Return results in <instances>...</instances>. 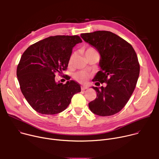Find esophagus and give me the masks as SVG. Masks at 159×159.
Returning <instances> with one entry per match:
<instances>
[{
    "instance_id": "obj_1",
    "label": "esophagus",
    "mask_w": 159,
    "mask_h": 159,
    "mask_svg": "<svg viewBox=\"0 0 159 159\" xmlns=\"http://www.w3.org/2000/svg\"><path fill=\"white\" fill-rule=\"evenodd\" d=\"M88 89L87 86H82L81 87V90H85V89Z\"/></svg>"
}]
</instances>
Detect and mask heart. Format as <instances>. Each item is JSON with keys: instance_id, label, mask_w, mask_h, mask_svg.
<instances>
[{"instance_id": "obj_1", "label": "heart", "mask_w": 159, "mask_h": 159, "mask_svg": "<svg viewBox=\"0 0 159 159\" xmlns=\"http://www.w3.org/2000/svg\"><path fill=\"white\" fill-rule=\"evenodd\" d=\"M84 53H85L86 58L89 57V56H92V55L98 54L97 50L94 47H87L86 49H85ZM75 57V54L74 53L71 55V56L70 57L69 61V65H72L73 63ZM90 76H91V75H90L89 73L83 71V70H81V71H79V72L74 74L73 75V77L75 80H77V82H79L80 83H85Z\"/></svg>"}]
</instances>
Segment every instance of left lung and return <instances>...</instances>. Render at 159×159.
Listing matches in <instances>:
<instances>
[{"label": "left lung", "instance_id": "8db88e82", "mask_svg": "<svg viewBox=\"0 0 159 159\" xmlns=\"http://www.w3.org/2000/svg\"><path fill=\"white\" fill-rule=\"evenodd\" d=\"M82 38L99 52V71L93 82L106 83V87H93L97 93L96 99L89 103L94 114L107 116L115 115L126 104L137 85L140 63L131 45L115 33L97 31L82 33Z\"/></svg>", "mask_w": 159, "mask_h": 159}]
</instances>
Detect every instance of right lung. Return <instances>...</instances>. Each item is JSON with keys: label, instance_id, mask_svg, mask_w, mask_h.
<instances>
[{"label": "right lung", "instance_id": "right-lung-1", "mask_svg": "<svg viewBox=\"0 0 159 159\" xmlns=\"http://www.w3.org/2000/svg\"><path fill=\"white\" fill-rule=\"evenodd\" d=\"M81 42L77 35L50 36L31 44L22 55L17 67V80L22 94L36 112H61L73 96L81 91L74 80L63 84L55 80L57 73L66 70L73 47Z\"/></svg>", "mask_w": 159, "mask_h": 159}]
</instances>
